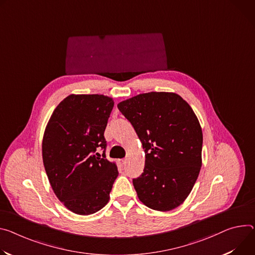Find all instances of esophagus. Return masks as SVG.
Returning <instances> with one entry per match:
<instances>
[{
  "instance_id": "1",
  "label": "esophagus",
  "mask_w": 255,
  "mask_h": 255,
  "mask_svg": "<svg viewBox=\"0 0 255 255\" xmlns=\"http://www.w3.org/2000/svg\"><path fill=\"white\" fill-rule=\"evenodd\" d=\"M120 163H121L123 166H124V165H126V163H127V158H122Z\"/></svg>"
}]
</instances>
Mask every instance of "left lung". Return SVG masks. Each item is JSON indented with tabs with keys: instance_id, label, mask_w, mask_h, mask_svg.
Instances as JSON below:
<instances>
[{
	"instance_id": "8db88e82",
	"label": "left lung",
	"mask_w": 255,
	"mask_h": 255,
	"mask_svg": "<svg viewBox=\"0 0 255 255\" xmlns=\"http://www.w3.org/2000/svg\"><path fill=\"white\" fill-rule=\"evenodd\" d=\"M145 151L143 173L133 179L138 198L167 212L191 192L201 168L202 131L191 107L170 92H148L118 105Z\"/></svg>"
}]
</instances>
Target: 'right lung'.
<instances>
[{
    "mask_svg": "<svg viewBox=\"0 0 255 255\" xmlns=\"http://www.w3.org/2000/svg\"><path fill=\"white\" fill-rule=\"evenodd\" d=\"M114 102L102 95H71L45 128L42 160L51 186L71 212L88 216L108 203L119 172L106 158L104 136ZM103 149V156L96 152Z\"/></svg>",
    "mask_w": 255,
    "mask_h": 255,
    "instance_id": "1",
    "label": "right lung"
}]
</instances>
